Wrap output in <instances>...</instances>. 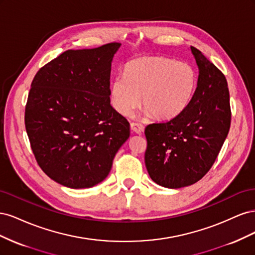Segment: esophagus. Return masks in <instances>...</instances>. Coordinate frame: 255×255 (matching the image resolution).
Wrapping results in <instances>:
<instances>
[{"mask_svg": "<svg viewBox=\"0 0 255 255\" xmlns=\"http://www.w3.org/2000/svg\"><path fill=\"white\" fill-rule=\"evenodd\" d=\"M130 128L134 133L136 134H142L143 130H144V127L141 125V123H137V122H132L130 123Z\"/></svg>", "mask_w": 255, "mask_h": 255, "instance_id": "1", "label": "esophagus"}]
</instances>
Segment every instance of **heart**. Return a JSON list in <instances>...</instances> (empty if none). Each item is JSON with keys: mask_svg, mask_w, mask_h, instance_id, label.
<instances>
[{"mask_svg": "<svg viewBox=\"0 0 255 255\" xmlns=\"http://www.w3.org/2000/svg\"><path fill=\"white\" fill-rule=\"evenodd\" d=\"M198 83L188 63L164 56H140L129 60L111 85L114 109L128 116L139 103L156 119H171L186 109Z\"/></svg>", "mask_w": 255, "mask_h": 255, "instance_id": "obj_1", "label": "heart"}]
</instances>
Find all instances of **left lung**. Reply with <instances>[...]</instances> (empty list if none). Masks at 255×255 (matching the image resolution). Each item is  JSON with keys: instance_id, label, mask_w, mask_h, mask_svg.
Instances as JSON below:
<instances>
[{"instance_id": "obj_1", "label": "left lung", "mask_w": 255, "mask_h": 255, "mask_svg": "<svg viewBox=\"0 0 255 255\" xmlns=\"http://www.w3.org/2000/svg\"><path fill=\"white\" fill-rule=\"evenodd\" d=\"M191 52L199 67L194 97L180 115L144 129V163L151 179L167 188L197 183L208 172L231 126L225 74L198 49Z\"/></svg>"}]
</instances>
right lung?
Returning <instances> with one entry per match:
<instances>
[{
	"label": "right lung",
	"mask_w": 255,
	"mask_h": 255,
	"mask_svg": "<svg viewBox=\"0 0 255 255\" xmlns=\"http://www.w3.org/2000/svg\"><path fill=\"white\" fill-rule=\"evenodd\" d=\"M121 43L68 50L30 85L25 128L42 171L64 186L89 188L109 175L129 123L111 105L112 60Z\"/></svg>",
	"instance_id": "obj_1"
}]
</instances>
